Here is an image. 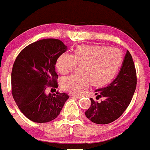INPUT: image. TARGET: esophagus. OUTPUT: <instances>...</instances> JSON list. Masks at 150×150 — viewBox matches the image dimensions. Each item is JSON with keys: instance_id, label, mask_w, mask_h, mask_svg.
I'll use <instances>...</instances> for the list:
<instances>
[{"instance_id": "obj_1", "label": "esophagus", "mask_w": 150, "mask_h": 150, "mask_svg": "<svg viewBox=\"0 0 150 150\" xmlns=\"http://www.w3.org/2000/svg\"><path fill=\"white\" fill-rule=\"evenodd\" d=\"M72 96L76 98H78V99H79L80 98H81V96L76 95V94H73V95H72Z\"/></svg>"}]
</instances>
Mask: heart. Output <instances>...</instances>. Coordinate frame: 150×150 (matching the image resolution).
<instances>
[{"instance_id":"b5f03b06","label":"heart","mask_w":150,"mask_h":150,"mask_svg":"<svg viewBox=\"0 0 150 150\" xmlns=\"http://www.w3.org/2000/svg\"><path fill=\"white\" fill-rule=\"evenodd\" d=\"M121 63V54L114 47L97 45H81L72 53L59 57L57 68L62 74H67L80 65V74L64 77L62 88L74 93H80L89 83L94 86L108 83L115 76Z\"/></svg>"}]
</instances>
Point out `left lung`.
<instances>
[{
    "label": "left lung",
    "mask_w": 150,
    "mask_h": 150,
    "mask_svg": "<svg viewBox=\"0 0 150 150\" xmlns=\"http://www.w3.org/2000/svg\"><path fill=\"white\" fill-rule=\"evenodd\" d=\"M137 74L130 53L127 50L118 75L106 87L95 91L96 98L91 99V105L85 115L96 124H108L122 115L130 103L137 86Z\"/></svg>",
    "instance_id": "1"
}]
</instances>
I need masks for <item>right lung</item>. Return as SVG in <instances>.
I'll use <instances>...</instances> for the list:
<instances>
[{"label":"right lung","mask_w":150,"mask_h":150,"mask_svg":"<svg viewBox=\"0 0 150 150\" xmlns=\"http://www.w3.org/2000/svg\"><path fill=\"white\" fill-rule=\"evenodd\" d=\"M58 39H43L25 47L16 57L11 73L12 95L21 111L35 122H48L59 115L69 98L65 93L46 94L57 88L55 65L67 50Z\"/></svg>","instance_id":"right-lung-1"}]
</instances>
